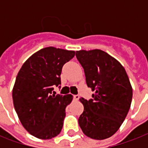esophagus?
Listing matches in <instances>:
<instances>
[{
    "label": "esophagus",
    "mask_w": 148,
    "mask_h": 148,
    "mask_svg": "<svg viewBox=\"0 0 148 148\" xmlns=\"http://www.w3.org/2000/svg\"><path fill=\"white\" fill-rule=\"evenodd\" d=\"M79 95H74V99L75 100V101H78L79 99Z\"/></svg>",
    "instance_id": "esophagus-1"
}]
</instances>
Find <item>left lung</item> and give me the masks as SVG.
Here are the masks:
<instances>
[{
  "instance_id": "left-lung-1",
  "label": "left lung",
  "mask_w": 148,
  "mask_h": 148,
  "mask_svg": "<svg viewBox=\"0 0 148 148\" xmlns=\"http://www.w3.org/2000/svg\"><path fill=\"white\" fill-rule=\"evenodd\" d=\"M76 57L87 84L95 91L93 99L80 98L84 112L79 125L88 138H110L118 131L131 108L133 90L128 76L118 60L101 50L77 51Z\"/></svg>"
}]
</instances>
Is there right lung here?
Instances as JSON below:
<instances>
[{
    "label": "right lung",
    "mask_w": 148,
    "mask_h": 148,
    "mask_svg": "<svg viewBox=\"0 0 148 148\" xmlns=\"http://www.w3.org/2000/svg\"><path fill=\"white\" fill-rule=\"evenodd\" d=\"M74 55V51L45 47L32 54L17 74L12 90L14 109L23 127L35 138L51 139L61 131L73 96L55 95L52 90L60 84L63 65Z\"/></svg>",
    "instance_id": "1"
}]
</instances>
